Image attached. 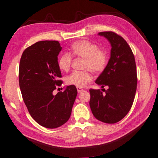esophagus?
<instances>
[{"mask_svg":"<svg viewBox=\"0 0 158 158\" xmlns=\"http://www.w3.org/2000/svg\"><path fill=\"white\" fill-rule=\"evenodd\" d=\"M77 91H78V93H81V92L84 91V89H81V88H80V87H77Z\"/></svg>","mask_w":158,"mask_h":158,"instance_id":"34e87169","label":"esophagus"}]
</instances>
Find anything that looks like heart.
<instances>
[{"label": "heart", "instance_id": "b5f03b06", "mask_svg": "<svg viewBox=\"0 0 158 158\" xmlns=\"http://www.w3.org/2000/svg\"><path fill=\"white\" fill-rule=\"evenodd\" d=\"M84 59L83 71H74L66 78L69 85L78 87H84L92 80L93 73L99 74L103 72L108 63V54L101 50L96 44L88 40H82L74 42L70 49V53L63 54L58 60V67L63 71H68L71 68L72 56Z\"/></svg>", "mask_w": 158, "mask_h": 158}]
</instances>
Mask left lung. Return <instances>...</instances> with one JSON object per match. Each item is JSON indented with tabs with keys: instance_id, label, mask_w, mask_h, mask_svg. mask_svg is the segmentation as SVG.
Instances as JSON below:
<instances>
[{
	"instance_id": "8db88e82",
	"label": "left lung",
	"mask_w": 158,
	"mask_h": 158,
	"mask_svg": "<svg viewBox=\"0 0 158 158\" xmlns=\"http://www.w3.org/2000/svg\"><path fill=\"white\" fill-rule=\"evenodd\" d=\"M99 35L108 40L111 46L110 59L95 83L102 88L90 89L89 106L98 121L114 124L121 121L130 110L137 89V70L134 55L123 37L113 31H102Z\"/></svg>"
}]
</instances>
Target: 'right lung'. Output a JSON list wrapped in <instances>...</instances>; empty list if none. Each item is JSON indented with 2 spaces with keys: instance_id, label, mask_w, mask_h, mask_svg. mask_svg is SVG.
Segmentation results:
<instances>
[{
  "instance_id": "add662e5",
  "label": "right lung",
  "mask_w": 158,
  "mask_h": 158,
  "mask_svg": "<svg viewBox=\"0 0 158 158\" xmlns=\"http://www.w3.org/2000/svg\"><path fill=\"white\" fill-rule=\"evenodd\" d=\"M62 49L57 41H41L24 50L19 69L21 94L29 113L42 127L56 128L70 118L77 95L74 85L53 94L63 81L58 64Z\"/></svg>"
}]
</instances>
